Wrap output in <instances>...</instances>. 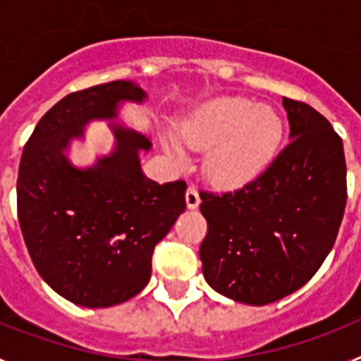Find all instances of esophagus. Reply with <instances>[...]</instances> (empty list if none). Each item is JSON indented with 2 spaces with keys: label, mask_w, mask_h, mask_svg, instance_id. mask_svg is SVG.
<instances>
[{
  "label": "esophagus",
  "mask_w": 361,
  "mask_h": 361,
  "mask_svg": "<svg viewBox=\"0 0 361 361\" xmlns=\"http://www.w3.org/2000/svg\"><path fill=\"white\" fill-rule=\"evenodd\" d=\"M186 204L190 209H197L200 204V197H199V190L195 186H190L186 191Z\"/></svg>",
  "instance_id": "34e87169"
}]
</instances>
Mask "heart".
Returning <instances> with one entry per match:
<instances>
[{"label": "heart", "instance_id": "1", "mask_svg": "<svg viewBox=\"0 0 361 361\" xmlns=\"http://www.w3.org/2000/svg\"><path fill=\"white\" fill-rule=\"evenodd\" d=\"M180 139L193 149H205L204 168L220 186H240L273 164L286 137L279 108L242 95H220L190 110L178 123ZM162 142L180 155L183 145L171 133Z\"/></svg>", "mask_w": 361, "mask_h": 361}]
</instances>
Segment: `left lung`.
I'll list each match as a JSON object with an SVG mask.
<instances>
[{"mask_svg":"<svg viewBox=\"0 0 361 361\" xmlns=\"http://www.w3.org/2000/svg\"><path fill=\"white\" fill-rule=\"evenodd\" d=\"M289 145L262 175L222 195L200 193L209 288L247 305L298 291L333 250L347 200L345 155L331 123L283 97Z\"/></svg>","mask_w":361,"mask_h":361,"instance_id":"obj_1","label":"left lung"}]
</instances>
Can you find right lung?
Returning <instances> with one entry per match:
<instances>
[{
    "mask_svg": "<svg viewBox=\"0 0 361 361\" xmlns=\"http://www.w3.org/2000/svg\"><path fill=\"white\" fill-rule=\"evenodd\" d=\"M148 94L111 81L68 94L37 123L21 155L18 219L41 279L82 307H111L141 293L155 245L186 209V183L159 184L145 175L146 133L116 123L124 103ZM108 120L116 145L92 165H73L69 148L85 126Z\"/></svg>",
    "mask_w": 361,
    "mask_h": 361,
    "instance_id": "right-lung-1",
    "label": "right lung"
}]
</instances>
